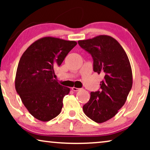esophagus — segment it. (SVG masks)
Returning a JSON list of instances; mask_svg holds the SVG:
<instances>
[{"instance_id": "obj_1", "label": "esophagus", "mask_w": 150, "mask_h": 150, "mask_svg": "<svg viewBox=\"0 0 150 150\" xmlns=\"http://www.w3.org/2000/svg\"><path fill=\"white\" fill-rule=\"evenodd\" d=\"M71 89H72L74 91H79V90H80L79 88H76V87H74L71 88Z\"/></svg>"}]
</instances>
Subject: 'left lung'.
<instances>
[{"label": "left lung", "mask_w": 150, "mask_h": 150, "mask_svg": "<svg viewBox=\"0 0 150 150\" xmlns=\"http://www.w3.org/2000/svg\"><path fill=\"white\" fill-rule=\"evenodd\" d=\"M79 46L91 54L93 71L104 76L100 91L91 92L83 111L96 123H103L113 117L124 105L132 86V72L128 57L117 41L101 35L79 40Z\"/></svg>", "instance_id": "obj_1"}]
</instances>
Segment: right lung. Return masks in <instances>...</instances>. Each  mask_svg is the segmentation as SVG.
Returning a JSON list of instances; mask_svg holds the SVG:
<instances>
[{
    "instance_id": "1",
    "label": "right lung",
    "mask_w": 150,
    "mask_h": 150,
    "mask_svg": "<svg viewBox=\"0 0 150 150\" xmlns=\"http://www.w3.org/2000/svg\"><path fill=\"white\" fill-rule=\"evenodd\" d=\"M76 44L75 41L45 37L33 43L22 55L15 87L24 106L37 120L48 122L61 112L63 98L70 89L53 79L54 67L60 66Z\"/></svg>"
}]
</instances>
